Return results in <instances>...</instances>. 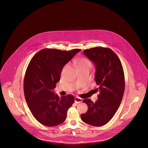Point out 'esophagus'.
I'll use <instances>...</instances> for the list:
<instances>
[{"label":"esophagus","mask_w":148,"mask_h":148,"mask_svg":"<svg viewBox=\"0 0 148 148\" xmlns=\"http://www.w3.org/2000/svg\"><path fill=\"white\" fill-rule=\"evenodd\" d=\"M82 101V99L79 97H75V102L76 103H80Z\"/></svg>","instance_id":"esophagus-1"}]
</instances>
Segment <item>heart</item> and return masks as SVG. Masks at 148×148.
<instances>
[{"label": "heart", "instance_id": "b5f03b06", "mask_svg": "<svg viewBox=\"0 0 148 148\" xmlns=\"http://www.w3.org/2000/svg\"><path fill=\"white\" fill-rule=\"evenodd\" d=\"M77 69H90L92 67V63L86 57H82L77 59L76 61Z\"/></svg>", "mask_w": 148, "mask_h": 148}]
</instances>
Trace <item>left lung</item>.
Returning a JSON list of instances; mask_svg holds the SVG:
<instances>
[{"label":"left lung","mask_w":148,"mask_h":148,"mask_svg":"<svg viewBox=\"0 0 148 148\" xmlns=\"http://www.w3.org/2000/svg\"><path fill=\"white\" fill-rule=\"evenodd\" d=\"M83 53L96 66L95 80L99 94L95 103L90 99L83 100L88 109L81 118L90 125L101 126L112 119L121 103L125 90L124 70L118 56L108 48L95 47Z\"/></svg>","instance_id":"obj_1"}]
</instances>
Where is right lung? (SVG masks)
<instances>
[{"label": "right lung", "instance_id": "right-lung-1", "mask_svg": "<svg viewBox=\"0 0 148 148\" xmlns=\"http://www.w3.org/2000/svg\"><path fill=\"white\" fill-rule=\"evenodd\" d=\"M79 49H42L32 58L24 79V93L27 106L36 120L51 127L62 124L74 102L73 95L59 97L52 90L60 80L63 66Z\"/></svg>", "mask_w": 148, "mask_h": 148}]
</instances>
